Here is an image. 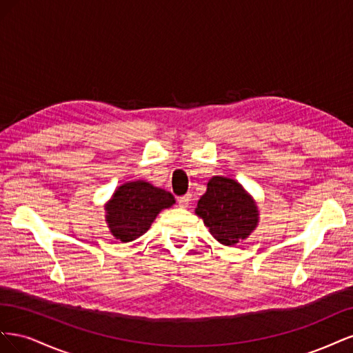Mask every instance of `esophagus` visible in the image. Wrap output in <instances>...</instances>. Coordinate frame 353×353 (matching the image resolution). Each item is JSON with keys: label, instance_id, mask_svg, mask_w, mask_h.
<instances>
[{"label": "esophagus", "instance_id": "obj_1", "mask_svg": "<svg viewBox=\"0 0 353 353\" xmlns=\"http://www.w3.org/2000/svg\"><path fill=\"white\" fill-rule=\"evenodd\" d=\"M193 200V196L191 194H185V196H183V197H179V200H178V205H179V208H183V209H185V208H188V205H190V201Z\"/></svg>", "mask_w": 353, "mask_h": 353}]
</instances>
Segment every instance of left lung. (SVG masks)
<instances>
[{"instance_id":"1","label":"left lung","mask_w":353,"mask_h":353,"mask_svg":"<svg viewBox=\"0 0 353 353\" xmlns=\"http://www.w3.org/2000/svg\"><path fill=\"white\" fill-rule=\"evenodd\" d=\"M196 213L223 245H234L248 239L259 222V210L253 197L236 179L225 176L209 179Z\"/></svg>"}]
</instances>
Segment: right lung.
<instances>
[{
    "instance_id": "add662e5",
    "label": "right lung",
    "mask_w": 353,
    "mask_h": 353,
    "mask_svg": "<svg viewBox=\"0 0 353 353\" xmlns=\"http://www.w3.org/2000/svg\"><path fill=\"white\" fill-rule=\"evenodd\" d=\"M175 203L174 196L145 181L125 183L105 205V221L113 236L122 243L132 241L150 228L160 210Z\"/></svg>"
}]
</instances>
